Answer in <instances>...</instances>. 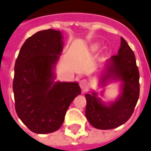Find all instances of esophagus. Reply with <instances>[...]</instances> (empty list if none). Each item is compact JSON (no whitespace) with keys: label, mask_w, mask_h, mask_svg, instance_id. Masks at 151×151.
Masks as SVG:
<instances>
[{"label":"esophagus","mask_w":151,"mask_h":151,"mask_svg":"<svg viewBox=\"0 0 151 151\" xmlns=\"http://www.w3.org/2000/svg\"><path fill=\"white\" fill-rule=\"evenodd\" d=\"M79 86L82 90H86L88 87V81L86 79H81V81H79Z\"/></svg>","instance_id":"1"}]
</instances>
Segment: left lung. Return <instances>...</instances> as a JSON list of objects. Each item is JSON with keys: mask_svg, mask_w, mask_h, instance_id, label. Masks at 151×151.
<instances>
[{"mask_svg": "<svg viewBox=\"0 0 151 151\" xmlns=\"http://www.w3.org/2000/svg\"><path fill=\"white\" fill-rule=\"evenodd\" d=\"M107 72L102 81L108 78L120 79L123 81V90L118 100L109 106L101 104L95 93L86 94L87 120L99 129H114L127 122L133 114L139 98V71L135 55L123 37H121L118 54L110 58Z\"/></svg>", "mask_w": 151, "mask_h": 151, "instance_id": "8db88e82", "label": "left lung"}]
</instances>
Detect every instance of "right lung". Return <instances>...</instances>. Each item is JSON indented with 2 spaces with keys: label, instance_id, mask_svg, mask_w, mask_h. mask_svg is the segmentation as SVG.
<instances>
[{
  "label": "right lung",
  "instance_id": "1",
  "mask_svg": "<svg viewBox=\"0 0 151 151\" xmlns=\"http://www.w3.org/2000/svg\"><path fill=\"white\" fill-rule=\"evenodd\" d=\"M62 44L60 31H39L24 41L15 62V110L22 122L36 134L58 130L70 103L81 94L77 82L53 84V67Z\"/></svg>",
  "mask_w": 151,
  "mask_h": 151
}]
</instances>
